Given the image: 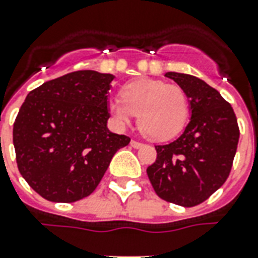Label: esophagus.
Masks as SVG:
<instances>
[{"label":"esophagus","mask_w":258,"mask_h":258,"mask_svg":"<svg viewBox=\"0 0 258 258\" xmlns=\"http://www.w3.org/2000/svg\"><path fill=\"white\" fill-rule=\"evenodd\" d=\"M130 145H131V147H133V148H141V147H144V144H142V142L135 141V140H133V141L130 142Z\"/></svg>","instance_id":"1"}]
</instances>
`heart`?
Here are the masks:
<instances>
[{
    "label": "heart",
    "instance_id": "b5f03b06",
    "mask_svg": "<svg viewBox=\"0 0 258 258\" xmlns=\"http://www.w3.org/2000/svg\"><path fill=\"white\" fill-rule=\"evenodd\" d=\"M109 111L117 123L127 124L138 116V127L155 141H167L181 133L188 117V99L179 85L159 79L141 78L121 89V98L113 99Z\"/></svg>",
    "mask_w": 258,
    "mask_h": 258
}]
</instances>
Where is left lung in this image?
Listing matches in <instances>:
<instances>
[{
  "label": "left lung",
  "mask_w": 258,
  "mask_h": 258,
  "mask_svg": "<svg viewBox=\"0 0 258 258\" xmlns=\"http://www.w3.org/2000/svg\"><path fill=\"white\" fill-rule=\"evenodd\" d=\"M190 99L191 118L184 133L166 145H155L156 160L147 173L155 192L167 203L194 207L226 181L237 142L239 125L232 106L203 79L166 73Z\"/></svg>",
  "instance_id": "8db88e82"
}]
</instances>
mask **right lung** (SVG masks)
Returning <instances> with one entry per match:
<instances>
[{
	"instance_id": "1",
	"label": "right lung",
	"mask_w": 258,
	"mask_h": 258,
	"mask_svg": "<svg viewBox=\"0 0 258 258\" xmlns=\"http://www.w3.org/2000/svg\"><path fill=\"white\" fill-rule=\"evenodd\" d=\"M111 74L75 71L36 88L14 123L22 177L53 203H75L95 191L127 135L107 128Z\"/></svg>"
}]
</instances>
